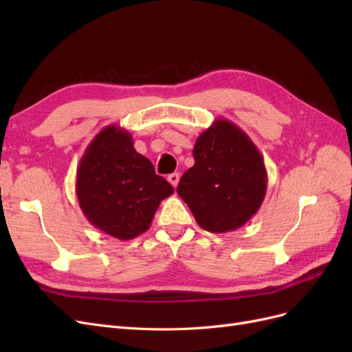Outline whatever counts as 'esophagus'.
Returning <instances> with one entry per match:
<instances>
[{"label": "esophagus", "instance_id": "esophagus-1", "mask_svg": "<svg viewBox=\"0 0 352 352\" xmlns=\"http://www.w3.org/2000/svg\"><path fill=\"white\" fill-rule=\"evenodd\" d=\"M179 179H180L179 173H172V175H168V176H167V180H168L170 184H172V186H173V188H176V186H177V184H179Z\"/></svg>", "mask_w": 352, "mask_h": 352}]
</instances>
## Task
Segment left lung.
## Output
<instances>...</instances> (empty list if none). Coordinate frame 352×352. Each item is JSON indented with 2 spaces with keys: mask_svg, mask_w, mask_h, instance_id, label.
Listing matches in <instances>:
<instances>
[{
  "mask_svg": "<svg viewBox=\"0 0 352 352\" xmlns=\"http://www.w3.org/2000/svg\"><path fill=\"white\" fill-rule=\"evenodd\" d=\"M195 164L177 185L198 225L212 233L243 226L263 204L267 172L258 148L239 126L216 119L194 145Z\"/></svg>",
  "mask_w": 352,
  "mask_h": 352,
  "instance_id": "8db88e82",
  "label": "left lung"
}]
</instances>
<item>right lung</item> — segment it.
Masks as SVG:
<instances>
[{
  "instance_id": "1",
  "label": "right lung",
  "mask_w": 352,
  "mask_h": 352,
  "mask_svg": "<svg viewBox=\"0 0 352 352\" xmlns=\"http://www.w3.org/2000/svg\"><path fill=\"white\" fill-rule=\"evenodd\" d=\"M173 186L136 153L132 135L110 124L95 135L76 172L80 210L92 226L120 241L150 229L155 211Z\"/></svg>"
}]
</instances>
